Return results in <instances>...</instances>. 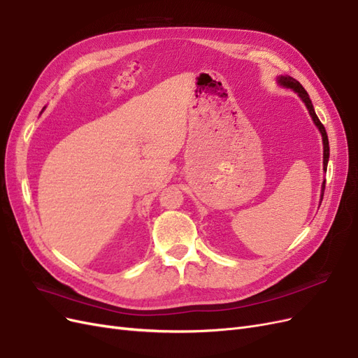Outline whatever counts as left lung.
<instances>
[{
	"label": "left lung",
	"mask_w": 358,
	"mask_h": 358,
	"mask_svg": "<svg viewBox=\"0 0 358 358\" xmlns=\"http://www.w3.org/2000/svg\"><path fill=\"white\" fill-rule=\"evenodd\" d=\"M278 83L282 85L284 88H289L294 92H297V95L301 99V101L305 103V106L308 107L309 110V115L312 116V121L313 124L317 125V128L320 129V133L322 136V146H324V155H322V169L324 171H327V162H329V157H330V148H329V137H327V133H326V128H324V125L321 124V121L318 119L315 110H313V106H312V101L309 99L308 92L305 91V88L300 85V82H297L294 78H291V76H279L278 78ZM324 188H326V180L322 182V187H321V197L324 196ZM322 200V199H321Z\"/></svg>",
	"instance_id": "8db88e82"
}]
</instances>
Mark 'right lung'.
I'll return each instance as SVG.
<instances>
[{"label":"right lung","instance_id":"right-lung-1","mask_svg":"<svg viewBox=\"0 0 358 358\" xmlns=\"http://www.w3.org/2000/svg\"><path fill=\"white\" fill-rule=\"evenodd\" d=\"M41 112H43V110H41Z\"/></svg>","mask_w":358,"mask_h":358}]
</instances>
